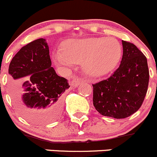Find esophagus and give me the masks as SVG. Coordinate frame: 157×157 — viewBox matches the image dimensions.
<instances>
[{
    "mask_svg": "<svg viewBox=\"0 0 157 157\" xmlns=\"http://www.w3.org/2000/svg\"><path fill=\"white\" fill-rule=\"evenodd\" d=\"M82 82V79H80L78 78H75L72 79V82H71V85H72V86H73V87H78L79 85V84H81Z\"/></svg>",
    "mask_w": 157,
    "mask_h": 157,
    "instance_id": "obj_1",
    "label": "esophagus"
}]
</instances>
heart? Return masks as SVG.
<instances>
[{"label": "heart", "mask_w": 157, "mask_h": 157, "mask_svg": "<svg viewBox=\"0 0 157 157\" xmlns=\"http://www.w3.org/2000/svg\"><path fill=\"white\" fill-rule=\"evenodd\" d=\"M120 43L113 38L91 37L68 40L63 52L55 55L58 64L69 66L82 63L84 71L91 77H101L115 69L121 58Z\"/></svg>", "instance_id": "b5f03b06"}]
</instances>
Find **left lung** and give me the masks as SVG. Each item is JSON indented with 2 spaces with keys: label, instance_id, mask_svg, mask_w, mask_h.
<instances>
[{
  "label": "left lung",
  "instance_id": "1",
  "mask_svg": "<svg viewBox=\"0 0 157 157\" xmlns=\"http://www.w3.org/2000/svg\"><path fill=\"white\" fill-rule=\"evenodd\" d=\"M119 67L107 79L93 84V105L101 114L126 118L139 110L148 89L147 59L133 43L122 40Z\"/></svg>",
  "mask_w": 157,
  "mask_h": 157
}]
</instances>
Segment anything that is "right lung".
Instances as JSON below:
<instances>
[{
	"label": "right lung",
	"instance_id": "add662e5",
	"mask_svg": "<svg viewBox=\"0 0 157 157\" xmlns=\"http://www.w3.org/2000/svg\"><path fill=\"white\" fill-rule=\"evenodd\" d=\"M45 39L23 46L9 66V90L15 105L26 119L35 123L54 121L62 109L67 80L51 67Z\"/></svg>",
	"mask_w": 157,
	"mask_h": 157
}]
</instances>
